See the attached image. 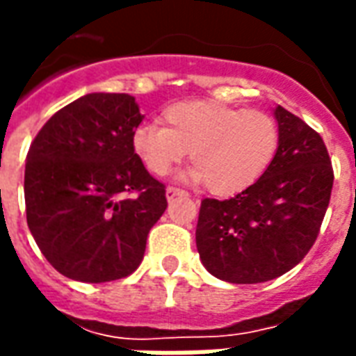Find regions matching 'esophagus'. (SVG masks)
Returning a JSON list of instances; mask_svg holds the SVG:
<instances>
[{
    "label": "esophagus",
    "mask_w": 356,
    "mask_h": 356,
    "mask_svg": "<svg viewBox=\"0 0 356 356\" xmlns=\"http://www.w3.org/2000/svg\"><path fill=\"white\" fill-rule=\"evenodd\" d=\"M183 194H186V192L181 191V188H175V186H168L165 188V198L168 200H173L175 196H183Z\"/></svg>",
    "instance_id": "34e87169"
}]
</instances>
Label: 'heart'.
Instances as JSON below:
<instances>
[{"instance_id": "1", "label": "heart", "mask_w": 356, "mask_h": 356, "mask_svg": "<svg viewBox=\"0 0 356 356\" xmlns=\"http://www.w3.org/2000/svg\"><path fill=\"white\" fill-rule=\"evenodd\" d=\"M164 126H138L131 149L154 175H165L181 158L194 164L181 179L202 183L215 194H232L262 177L279 151L281 131L272 115L238 109L211 99H188L168 105Z\"/></svg>"}]
</instances>
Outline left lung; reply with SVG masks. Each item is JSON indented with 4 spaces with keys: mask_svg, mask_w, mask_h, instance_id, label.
<instances>
[{
    "mask_svg": "<svg viewBox=\"0 0 356 356\" xmlns=\"http://www.w3.org/2000/svg\"><path fill=\"white\" fill-rule=\"evenodd\" d=\"M273 117L281 143L272 165L236 196L200 207V260L226 283H264L300 264L330 202L334 171L321 136L281 105Z\"/></svg>",
    "mask_w": 356,
    "mask_h": 356,
    "instance_id": "obj_1",
    "label": "left lung"
}]
</instances>
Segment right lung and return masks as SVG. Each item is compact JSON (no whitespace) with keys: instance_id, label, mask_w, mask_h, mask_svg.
I'll return each mask as SVG.
<instances>
[{"instance_id":"right-lung-1","label":"right lung","mask_w":356,"mask_h":356,"mask_svg":"<svg viewBox=\"0 0 356 356\" xmlns=\"http://www.w3.org/2000/svg\"><path fill=\"white\" fill-rule=\"evenodd\" d=\"M141 120L130 94L92 92L52 115L31 143L24 171L28 226L65 277L107 283L143 260L168 202L164 185L131 149ZM131 191L136 196L124 199Z\"/></svg>"}]
</instances>
